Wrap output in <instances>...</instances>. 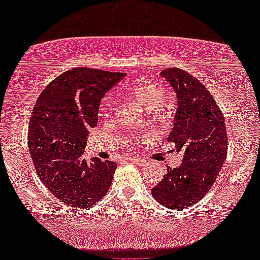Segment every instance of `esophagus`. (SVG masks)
<instances>
[{"label": "esophagus", "mask_w": 260, "mask_h": 260, "mask_svg": "<svg viewBox=\"0 0 260 260\" xmlns=\"http://www.w3.org/2000/svg\"><path fill=\"white\" fill-rule=\"evenodd\" d=\"M129 162L134 163V164H138V166H143V164L146 163L145 160H143L142 158H140V157H131Z\"/></svg>", "instance_id": "esophagus-1"}]
</instances>
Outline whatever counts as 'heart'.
<instances>
[{
    "instance_id": "heart-1",
    "label": "heart",
    "mask_w": 260,
    "mask_h": 260,
    "mask_svg": "<svg viewBox=\"0 0 260 260\" xmlns=\"http://www.w3.org/2000/svg\"><path fill=\"white\" fill-rule=\"evenodd\" d=\"M166 93V86L155 81L142 82V83L132 86V88L123 91V94H126V96L141 102L146 108H148L150 117L157 121L166 120L170 114L171 106L164 100ZM103 109L110 117L112 114L113 102L110 100L105 101L103 103Z\"/></svg>"
}]
</instances>
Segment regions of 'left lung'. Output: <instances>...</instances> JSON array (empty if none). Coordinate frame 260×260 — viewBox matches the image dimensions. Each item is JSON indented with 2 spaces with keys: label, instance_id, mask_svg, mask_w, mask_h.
<instances>
[{
  "label": "left lung",
  "instance_id": "left-lung-1",
  "mask_svg": "<svg viewBox=\"0 0 260 260\" xmlns=\"http://www.w3.org/2000/svg\"><path fill=\"white\" fill-rule=\"evenodd\" d=\"M177 96L174 128L168 142L183 154L178 168H168L151 194L170 209H185L207 194L228 152L225 120L212 93L199 80L179 68L160 72Z\"/></svg>",
  "mask_w": 260,
  "mask_h": 260
}]
</instances>
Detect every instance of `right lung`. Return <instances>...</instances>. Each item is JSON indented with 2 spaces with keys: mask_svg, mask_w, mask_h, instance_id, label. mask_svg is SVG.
<instances>
[{
  "mask_svg": "<svg viewBox=\"0 0 260 260\" xmlns=\"http://www.w3.org/2000/svg\"><path fill=\"white\" fill-rule=\"evenodd\" d=\"M125 73L76 67L40 93L28 125L27 145L41 182L67 206L88 208L104 198L117 164L84 158L89 131L97 126L104 94Z\"/></svg>",
  "mask_w": 260,
  "mask_h": 260,
  "instance_id": "obj_1",
  "label": "right lung"
}]
</instances>
